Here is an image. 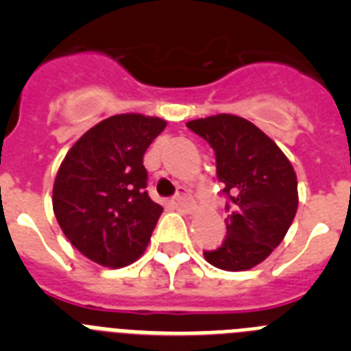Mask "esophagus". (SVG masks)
<instances>
[{
  "mask_svg": "<svg viewBox=\"0 0 351 351\" xmlns=\"http://www.w3.org/2000/svg\"><path fill=\"white\" fill-rule=\"evenodd\" d=\"M172 204L176 207H178V209H181V210H186V213H190L191 209H193V204H191V198L188 197V193H186L184 190H179V193L176 195V197H173V200H172Z\"/></svg>",
  "mask_w": 351,
  "mask_h": 351,
  "instance_id": "1",
  "label": "esophagus"
}]
</instances>
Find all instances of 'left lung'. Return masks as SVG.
Here are the masks:
<instances>
[{"label": "left lung", "instance_id": "obj_1", "mask_svg": "<svg viewBox=\"0 0 351 351\" xmlns=\"http://www.w3.org/2000/svg\"><path fill=\"white\" fill-rule=\"evenodd\" d=\"M186 126L214 149L216 173L230 200L225 241L204 256L223 271L253 269L280 246L295 218V170L276 142L244 117L218 114Z\"/></svg>", "mask_w": 351, "mask_h": 351}]
</instances>
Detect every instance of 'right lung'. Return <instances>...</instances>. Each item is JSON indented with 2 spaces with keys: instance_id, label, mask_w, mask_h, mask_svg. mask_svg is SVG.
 Here are the masks:
<instances>
[{
  "instance_id": "1",
  "label": "right lung",
  "mask_w": 351,
  "mask_h": 351,
  "mask_svg": "<svg viewBox=\"0 0 351 351\" xmlns=\"http://www.w3.org/2000/svg\"><path fill=\"white\" fill-rule=\"evenodd\" d=\"M165 126L160 117L117 114L88 130L64 156L52 188L56 219L95 263L125 267L147 247L163 207L145 191L142 158Z\"/></svg>"
}]
</instances>
